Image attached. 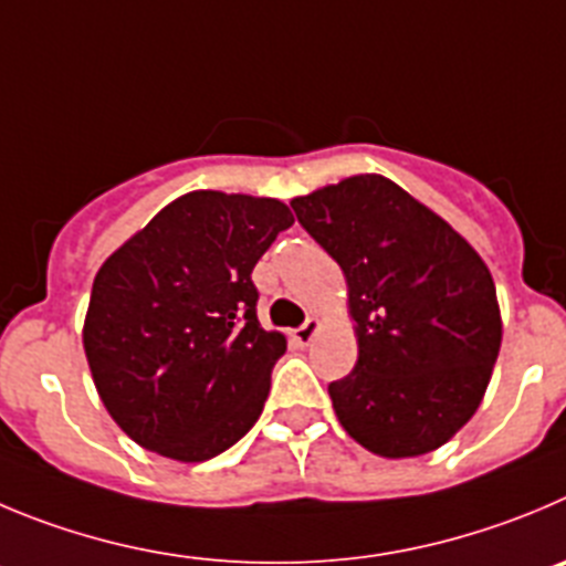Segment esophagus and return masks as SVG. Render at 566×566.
<instances>
[{"instance_id":"1","label":"esophagus","mask_w":566,"mask_h":566,"mask_svg":"<svg viewBox=\"0 0 566 566\" xmlns=\"http://www.w3.org/2000/svg\"><path fill=\"white\" fill-rule=\"evenodd\" d=\"M318 329H321V321L307 318L304 324L298 326V329H295V340H298L301 346H307V343H313V337L318 335Z\"/></svg>"}]
</instances>
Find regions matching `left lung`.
<instances>
[{
  "label": "left lung",
  "instance_id": "8db88e82",
  "mask_svg": "<svg viewBox=\"0 0 566 566\" xmlns=\"http://www.w3.org/2000/svg\"><path fill=\"white\" fill-rule=\"evenodd\" d=\"M340 265L357 366L329 385L343 430L379 458L438 450L474 416L503 343L480 253L385 176H352L290 200Z\"/></svg>",
  "mask_w": 566,
  "mask_h": 566
}]
</instances>
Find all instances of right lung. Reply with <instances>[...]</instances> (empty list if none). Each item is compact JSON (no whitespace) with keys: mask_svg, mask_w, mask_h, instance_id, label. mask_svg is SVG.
Segmentation results:
<instances>
[{"mask_svg":"<svg viewBox=\"0 0 566 566\" xmlns=\"http://www.w3.org/2000/svg\"><path fill=\"white\" fill-rule=\"evenodd\" d=\"M290 226L276 198L195 189L105 259L83 348L105 410L139 447L200 463L256 424L287 337L259 326L251 273Z\"/></svg>","mask_w":566,"mask_h":566,"instance_id":"1","label":"right lung"}]
</instances>
